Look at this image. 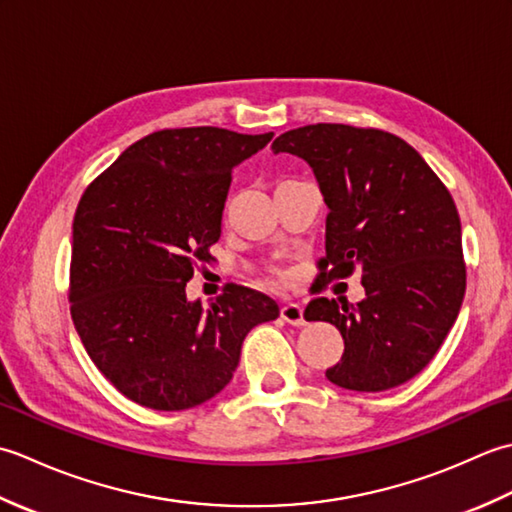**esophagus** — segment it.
Returning <instances> with one entry per match:
<instances>
[{
    "mask_svg": "<svg viewBox=\"0 0 512 512\" xmlns=\"http://www.w3.org/2000/svg\"><path fill=\"white\" fill-rule=\"evenodd\" d=\"M281 319L290 325H303L306 319H303V308L299 303H286V306H281Z\"/></svg>",
    "mask_w": 512,
    "mask_h": 512,
    "instance_id": "obj_1",
    "label": "esophagus"
}]
</instances>
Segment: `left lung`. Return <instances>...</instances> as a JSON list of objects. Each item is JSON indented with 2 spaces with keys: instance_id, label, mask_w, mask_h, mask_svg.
Wrapping results in <instances>:
<instances>
[{
  "instance_id": "left-lung-1",
  "label": "left lung",
  "mask_w": 512,
  "mask_h": 512,
  "mask_svg": "<svg viewBox=\"0 0 512 512\" xmlns=\"http://www.w3.org/2000/svg\"><path fill=\"white\" fill-rule=\"evenodd\" d=\"M275 154L299 156L319 182L325 257L319 279L361 270L365 299L317 297L306 321H330L345 341L325 376L352 391H385L420 374L447 339L466 290L462 226L447 187L405 140L317 123L281 134Z\"/></svg>"
}]
</instances>
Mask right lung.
<instances>
[{"mask_svg":"<svg viewBox=\"0 0 512 512\" xmlns=\"http://www.w3.org/2000/svg\"><path fill=\"white\" fill-rule=\"evenodd\" d=\"M275 134L162 129L96 178L72 224L70 312L101 374L156 411L198 407L231 383L246 334L279 317L264 292L187 299L195 262L222 235L231 173Z\"/></svg>","mask_w":512,"mask_h":512,"instance_id":"1","label":"right lung"}]
</instances>
